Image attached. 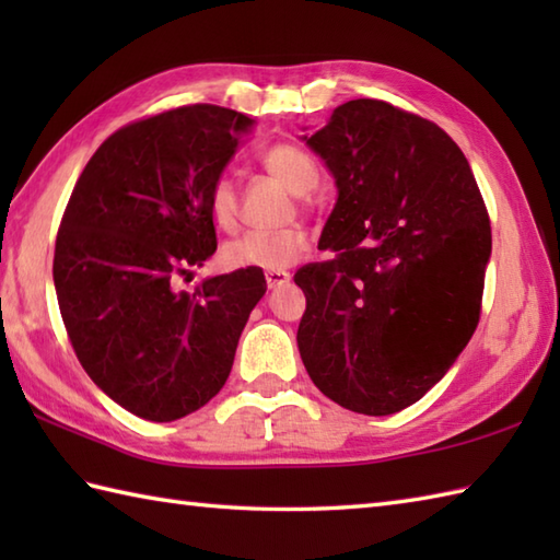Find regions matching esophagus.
Segmentation results:
<instances>
[{
  "mask_svg": "<svg viewBox=\"0 0 560 560\" xmlns=\"http://www.w3.org/2000/svg\"><path fill=\"white\" fill-rule=\"evenodd\" d=\"M265 279H267L269 289H279V287H283V283L291 281V273L289 271H267Z\"/></svg>",
  "mask_w": 560,
  "mask_h": 560,
  "instance_id": "34e87169",
  "label": "esophagus"
}]
</instances>
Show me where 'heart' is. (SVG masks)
<instances>
[{
	"mask_svg": "<svg viewBox=\"0 0 560 560\" xmlns=\"http://www.w3.org/2000/svg\"><path fill=\"white\" fill-rule=\"evenodd\" d=\"M259 163L271 177L291 189L293 195H307L317 185V165L313 156L301 147L289 141H277L259 153ZM237 187L229 175H221L209 187V211L221 229L231 231L237 223ZM307 249L311 237L303 229H279V231H247L233 237L221 249V257L233 269H265L283 271L293 267Z\"/></svg>",
	"mask_w": 560,
	"mask_h": 560,
	"instance_id": "heart-1",
	"label": "heart"
}]
</instances>
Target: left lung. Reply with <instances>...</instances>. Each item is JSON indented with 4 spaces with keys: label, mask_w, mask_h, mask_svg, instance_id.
Returning <instances> with one entry per match:
<instances>
[{
    "label": "left lung",
    "mask_w": 560,
    "mask_h": 560,
    "mask_svg": "<svg viewBox=\"0 0 560 560\" xmlns=\"http://www.w3.org/2000/svg\"><path fill=\"white\" fill-rule=\"evenodd\" d=\"M337 180L319 235L335 257L295 271L299 351L339 407L387 416L443 377L479 325L491 221L459 147L385 101L339 105L305 137Z\"/></svg>",
    "instance_id": "8db88e82"
}]
</instances>
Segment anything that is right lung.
<instances>
[{
    "instance_id": "right-lung-1",
    "label": "right lung",
    "mask_w": 560,
    "mask_h": 560,
    "mask_svg": "<svg viewBox=\"0 0 560 560\" xmlns=\"http://www.w3.org/2000/svg\"><path fill=\"white\" fill-rule=\"evenodd\" d=\"M253 127L221 105L129 122L79 175L57 231L52 277L67 337L105 395L147 421L205 407L229 380L261 269L175 289L217 253L209 187Z\"/></svg>"
}]
</instances>
